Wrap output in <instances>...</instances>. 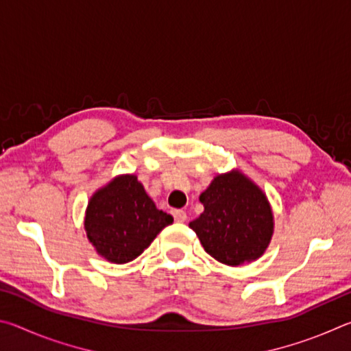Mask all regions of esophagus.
I'll use <instances>...</instances> for the list:
<instances>
[{
  "mask_svg": "<svg viewBox=\"0 0 351 351\" xmlns=\"http://www.w3.org/2000/svg\"><path fill=\"white\" fill-rule=\"evenodd\" d=\"M171 215H173L175 221H178V223H184V221H186V219H187V213L184 212V210H181V209L171 210Z\"/></svg>",
  "mask_w": 351,
  "mask_h": 351,
  "instance_id": "1",
  "label": "esophagus"
}]
</instances>
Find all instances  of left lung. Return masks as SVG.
Listing matches in <instances>:
<instances>
[{"mask_svg":"<svg viewBox=\"0 0 351 351\" xmlns=\"http://www.w3.org/2000/svg\"><path fill=\"white\" fill-rule=\"evenodd\" d=\"M204 212L189 226L206 252L224 265L257 260L272 235V212L265 193L239 171L219 175L201 193Z\"/></svg>","mask_w":351,"mask_h":351,"instance_id":"1","label":"left lung"}]
</instances>
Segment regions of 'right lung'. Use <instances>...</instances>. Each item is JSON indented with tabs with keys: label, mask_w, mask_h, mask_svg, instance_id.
<instances>
[{
	"label": "right lung",
	"mask_w": 351,
	"mask_h": 351,
	"mask_svg": "<svg viewBox=\"0 0 351 351\" xmlns=\"http://www.w3.org/2000/svg\"><path fill=\"white\" fill-rule=\"evenodd\" d=\"M173 217L156 206L134 175L116 178L94 193L85 229L96 251L111 263H128L152 245Z\"/></svg>",
	"instance_id": "obj_1"
}]
</instances>
